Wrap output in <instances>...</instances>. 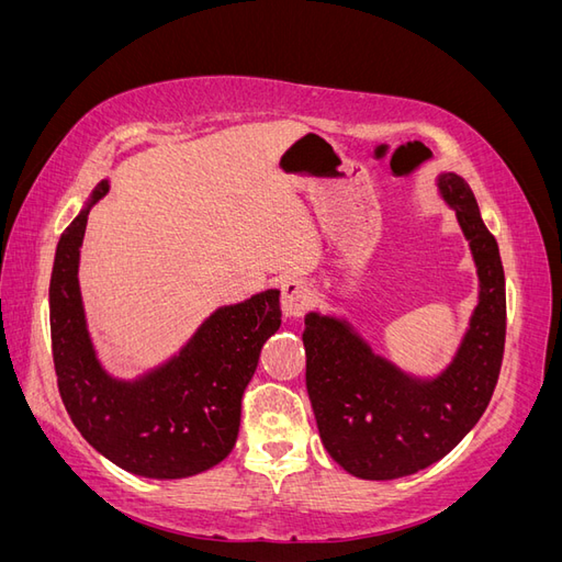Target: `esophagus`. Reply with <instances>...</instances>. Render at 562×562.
<instances>
[{"label": "esophagus", "instance_id": "34e87169", "mask_svg": "<svg viewBox=\"0 0 562 562\" xmlns=\"http://www.w3.org/2000/svg\"><path fill=\"white\" fill-rule=\"evenodd\" d=\"M310 300H312V291L304 281L291 279L281 285V312L285 318L302 316L304 310H307Z\"/></svg>", "mask_w": 562, "mask_h": 562}]
</instances>
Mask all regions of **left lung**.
<instances>
[{
	"label": "left lung",
	"instance_id": "obj_1",
	"mask_svg": "<svg viewBox=\"0 0 562 562\" xmlns=\"http://www.w3.org/2000/svg\"><path fill=\"white\" fill-rule=\"evenodd\" d=\"M436 192L479 277L469 326L443 368L417 375L375 351L347 318L304 314L307 394L323 448L356 479L394 481L436 464L475 427L499 378L506 291L497 241L464 178L440 171Z\"/></svg>",
	"mask_w": 562,
	"mask_h": 562
}]
</instances>
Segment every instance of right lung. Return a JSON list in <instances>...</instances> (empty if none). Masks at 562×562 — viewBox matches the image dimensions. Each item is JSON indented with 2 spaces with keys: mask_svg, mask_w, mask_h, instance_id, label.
<instances>
[{
  "mask_svg": "<svg viewBox=\"0 0 562 562\" xmlns=\"http://www.w3.org/2000/svg\"><path fill=\"white\" fill-rule=\"evenodd\" d=\"M103 178L56 246L48 285L50 342L60 398L79 434L112 464L173 481L220 464L241 424V396L267 339L281 328L279 288L223 304L164 361L119 375L95 349L79 285L89 213Z\"/></svg>",
  "mask_w": 562,
  "mask_h": 562,
  "instance_id": "obj_1",
  "label": "right lung"
}]
</instances>
